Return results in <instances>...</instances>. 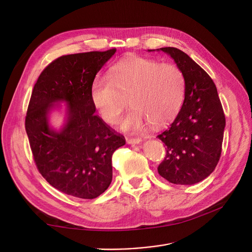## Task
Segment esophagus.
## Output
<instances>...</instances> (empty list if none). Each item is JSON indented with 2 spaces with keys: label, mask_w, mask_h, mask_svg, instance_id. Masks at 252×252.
<instances>
[{
  "label": "esophagus",
  "mask_w": 252,
  "mask_h": 252,
  "mask_svg": "<svg viewBox=\"0 0 252 252\" xmlns=\"http://www.w3.org/2000/svg\"><path fill=\"white\" fill-rule=\"evenodd\" d=\"M126 142L128 144H139L142 142L141 138H126Z\"/></svg>",
  "instance_id": "34e87169"
}]
</instances>
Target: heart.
Returning a JSON list of instances; mask_svg holds the SVG:
<instances>
[{
    "instance_id": "1",
    "label": "heart",
    "mask_w": 252,
    "mask_h": 252,
    "mask_svg": "<svg viewBox=\"0 0 252 252\" xmlns=\"http://www.w3.org/2000/svg\"><path fill=\"white\" fill-rule=\"evenodd\" d=\"M127 94L131 107L119 122L123 130L138 133L149 123L161 126L182 107L184 74L174 63L133 56L115 64L109 75H97L91 86L93 105L110 125L117 122Z\"/></svg>"
}]
</instances>
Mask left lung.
<instances>
[{
  "label": "left lung",
  "instance_id": "1",
  "mask_svg": "<svg viewBox=\"0 0 252 252\" xmlns=\"http://www.w3.org/2000/svg\"><path fill=\"white\" fill-rule=\"evenodd\" d=\"M159 50L182 70L185 100L174 123L157 136L166 146L165 157L157 170L169 183L193 185L207 178L220 160L226 117L216 85L207 72L177 48Z\"/></svg>",
  "mask_w": 252,
  "mask_h": 252
}]
</instances>
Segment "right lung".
<instances>
[{
  "label": "right lung",
  "mask_w": 252,
  "mask_h": 252,
  "mask_svg": "<svg viewBox=\"0 0 252 252\" xmlns=\"http://www.w3.org/2000/svg\"><path fill=\"white\" fill-rule=\"evenodd\" d=\"M115 52L77 53L52 61L37 78L25 116L39 174L60 192L83 199H94L109 187L112 154L126 144L95 114L91 100L93 81ZM58 100L68 103V123L60 132L47 124V113Z\"/></svg>",
  "instance_id": "add662e5"
}]
</instances>
